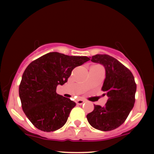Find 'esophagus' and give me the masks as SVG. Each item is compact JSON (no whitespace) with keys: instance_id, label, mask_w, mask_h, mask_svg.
I'll list each match as a JSON object with an SVG mask.
<instances>
[{"instance_id":"1","label":"esophagus","mask_w":154,"mask_h":154,"mask_svg":"<svg viewBox=\"0 0 154 154\" xmlns=\"http://www.w3.org/2000/svg\"><path fill=\"white\" fill-rule=\"evenodd\" d=\"M85 102V100L83 99H78L77 100V103L79 104V105H82V103H84Z\"/></svg>"}]
</instances>
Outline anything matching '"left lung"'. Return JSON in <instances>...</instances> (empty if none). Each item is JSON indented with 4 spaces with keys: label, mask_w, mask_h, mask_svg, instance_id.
Segmentation results:
<instances>
[{
    "label": "left lung",
    "mask_w": 154,
    "mask_h": 154,
    "mask_svg": "<svg viewBox=\"0 0 154 154\" xmlns=\"http://www.w3.org/2000/svg\"><path fill=\"white\" fill-rule=\"evenodd\" d=\"M91 61L105 67L106 78L102 91L108 96L103 107L94 105V110L87 115L93 128L111 131L125 122L135 101L136 83L129 69L118 60L106 54L92 56Z\"/></svg>",
    "instance_id": "left-lung-1"
}]
</instances>
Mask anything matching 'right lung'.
Masks as SVG:
<instances>
[{"instance_id":"1","label":"right lung","mask_w":154,"mask_h":154,"mask_svg":"<svg viewBox=\"0 0 154 154\" xmlns=\"http://www.w3.org/2000/svg\"><path fill=\"white\" fill-rule=\"evenodd\" d=\"M90 58L51 52L35 59L23 73L19 93L23 111L32 124L44 132L62 128L76 103L56 93L75 67Z\"/></svg>"}]
</instances>
